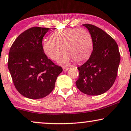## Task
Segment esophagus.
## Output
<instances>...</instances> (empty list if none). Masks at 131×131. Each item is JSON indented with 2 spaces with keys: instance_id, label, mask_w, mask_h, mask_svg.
Wrapping results in <instances>:
<instances>
[{
  "instance_id": "34e87169",
  "label": "esophagus",
  "mask_w": 131,
  "mask_h": 131,
  "mask_svg": "<svg viewBox=\"0 0 131 131\" xmlns=\"http://www.w3.org/2000/svg\"><path fill=\"white\" fill-rule=\"evenodd\" d=\"M68 70V68H66V67L63 68V71L64 72H67Z\"/></svg>"
}]
</instances>
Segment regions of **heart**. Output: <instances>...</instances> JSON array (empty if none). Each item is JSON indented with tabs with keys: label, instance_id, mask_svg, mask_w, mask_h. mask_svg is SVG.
Masks as SVG:
<instances>
[{
	"label": "heart",
	"instance_id": "obj_1",
	"mask_svg": "<svg viewBox=\"0 0 131 131\" xmlns=\"http://www.w3.org/2000/svg\"><path fill=\"white\" fill-rule=\"evenodd\" d=\"M43 52L53 61H60L63 65L71 62L80 63L89 59L93 51V42L88 31L81 28H72L57 30L52 35V38L43 42Z\"/></svg>",
	"mask_w": 131,
	"mask_h": 131
}]
</instances>
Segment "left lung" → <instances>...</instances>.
<instances>
[{
	"label": "left lung",
	"mask_w": 131,
	"mask_h": 131,
	"mask_svg": "<svg viewBox=\"0 0 131 131\" xmlns=\"http://www.w3.org/2000/svg\"><path fill=\"white\" fill-rule=\"evenodd\" d=\"M88 29L93 42V51L88 60L77 68L79 77L75 82L80 91L88 95H99L114 84L120 56L116 41L103 30L89 24Z\"/></svg>",
	"instance_id": "8db88e82"
}]
</instances>
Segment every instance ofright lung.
I'll list each match as a JSON object with an SVG mask.
<instances>
[{"mask_svg": "<svg viewBox=\"0 0 131 131\" xmlns=\"http://www.w3.org/2000/svg\"><path fill=\"white\" fill-rule=\"evenodd\" d=\"M49 29L40 27L27 29L10 48L9 71L15 88L27 98L41 99L49 95L63 71L43 52L42 38Z\"/></svg>", "mask_w": 131, "mask_h": 131, "instance_id": "right-lung-1", "label": "right lung"}]
</instances>
